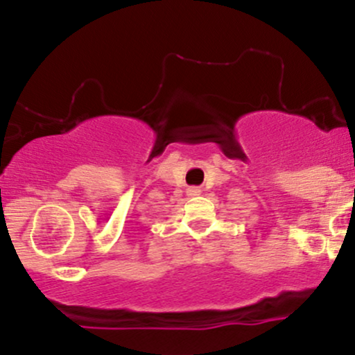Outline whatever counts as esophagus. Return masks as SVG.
Listing matches in <instances>:
<instances>
[{"label": "esophagus", "instance_id": "esophagus-1", "mask_svg": "<svg viewBox=\"0 0 355 355\" xmlns=\"http://www.w3.org/2000/svg\"><path fill=\"white\" fill-rule=\"evenodd\" d=\"M198 193H200V190H198V189H190V190H189L190 197H193V195H198Z\"/></svg>", "mask_w": 355, "mask_h": 355}]
</instances>
